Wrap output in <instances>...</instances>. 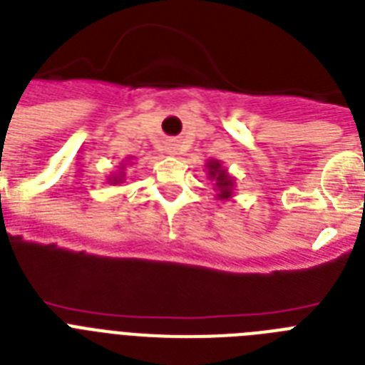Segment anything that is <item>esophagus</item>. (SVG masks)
Returning a JSON list of instances; mask_svg holds the SVG:
<instances>
[{"label": "esophagus", "instance_id": "esophagus-1", "mask_svg": "<svg viewBox=\"0 0 365 365\" xmlns=\"http://www.w3.org/2000/svg\"><path fill=\"white\" fill-rule=\"evenodd\" d=\"M167 152H168V153H174V144H173V146H170V148H167Z\"/></svg>", "mask_w": 365, "mask_h": 365}]
</instances>
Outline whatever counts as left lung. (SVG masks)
Returning a JSON list of instances; mask_svg holds the SVG:
<instances>
[{"mask_svg": "<svg viewBox=\"0 0 365 365\" xmlns=\"http://www.w3.org/2000/svg\"><path fill=\"white\" fill-rule=\"evenodd\" d=\"M206 170H208V180L213 182V191L217 192L215 197L219 200H230L234 195V185H236V180L229 174V170L223 167V163L217 161V159H208L206 163Z\"/></svg>", "mask_w": 365, "mask_h": 365, "instance_id": "1", "label": "left lung"}]
</instances>
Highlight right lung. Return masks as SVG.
Segmentation results:
<instances>
[{
  "instance_id": "obj_1",
  "label": "right lung",
  "mask_w": 365,
  "mask_h": 365,
  "mask_svg": "<svg viewBox=\"0 0 365 365\" xmlns=\"http://www.w3.org/2000/svg\"><path fill=\"white\" fill-rule=\"evenodd\" d=\"M131 161H133V157H127L125 161L120 165V173L108 178V182L114 183V185H115V183H123V180H125V167H127V165H133Z\"/></svg>"
}]
</instances>
